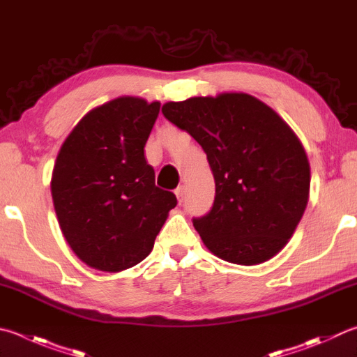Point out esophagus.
I'll return each mask as SVG.
<instances>
[{
	"mask_svg": "<svg viewBox=\"0 0 357 357\" xmlns=\"http://www.w3.org/2000/svg\"><path fill=\"white\" fill-rule=\"evenodd\" d=\"M174 193H176V198L179 203H183L184 198H185V185H179L176 190H174Z\"/></svg>",
	"mask_w": 357,
	"mask_h": 357,
	"instance_id": "esophagus-1",
	"label": "esophagus"
}]
</instances>
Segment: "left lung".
<instances>
[{
    "label": "left lung",
    "instance_id": "obj_1",
    "mask_svg": "<svg viewBox=\"0 0 357 357\" xmlns=\"http://www.w3.org/2000/svg\"><path fill=\"white\" fill-rule=\"evenodd\" d=\"M162 114L207 154L215 199L193 220L201 241L226 262L276 256L306 211L310 167L303 144L273 109L243 92L168 101Z\"/></svg>",
    "mask_w": 357,
    "mask_h": 357
}]
</instances>
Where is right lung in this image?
I'll return each mask as SVG.
<instances>
[{"mask_svg":"<svg viewBox=\"0 0 357 357\" xmlns=\"http://www.w3.org/2000/svg\"><path fill=\"white\" fill-rule=\"evenodd\" d=\"M160 102L119 96L89 111L57 154L51 195L70 248L116 273L144 261L176 197L154 184L144 148Z\"/></svg>","mask_w":357,"mask_h":357,"instance_id":"right-lung-1","label":"right lung"}]
</instances>
